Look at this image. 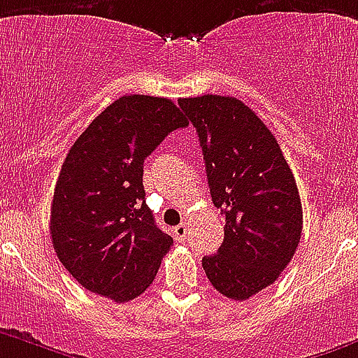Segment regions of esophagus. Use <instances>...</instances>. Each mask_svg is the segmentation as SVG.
<instances>
[{
  "mask_svg": "<svg viewBox=\"0 0 358 358\" xmlns=\"http://www.w3.org/2000/svg\"><path fill=\"white\" fill-rule=\"evenodd\" d=\"M173 235H175V239L178 241V243H183V241H185V237H187V224L185 223L178 224V227L173 230Z\"/></svg>",
  "mask_w": 358,
  "mask_h": 358,
  "instance_id": "1",
  "label": "esophagus"
}]
</instances>
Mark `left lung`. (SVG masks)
<instances>
[{
    "mask_svg": "<svg viewBox=\"0 0 358 358\" xmlns=\"http://www.w3.org/2000/svg\"><path fill=\"white\" fill-rule=\"evenodd\" d=\"M178 105L196 128L212 201L224 215V239L203 257L207 278L227 298L271 285L298 250L303 210L278 141L241 99L205 94Z\"/></svg>",
    "mask_w": 358,
    "mask_h": 358,
    "instance_id": "obj_1",
    "label": "left lung"
}]
</instances>
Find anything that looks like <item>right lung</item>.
Returning <instances> with one entry per match:
<instances>
[{
	"label": "right lung",
	"instance_id": "right-lung-1",
	"mask_svg": "<svg viewBox=\"0 0 358 358\" xmlns=\"http://www.w3.org/2000/svg\"><path fill=\"white\" fill-rule=\"evenodd\" d=\"M187 124L171 99L123 96L71 146L55 185L50 230L57 257L87 291L124 303L155 280L173 239L146 205L144 160Z\"/></svg>",
	"mask_w": 358,
	"mask_h": 358
}]
</instances>
